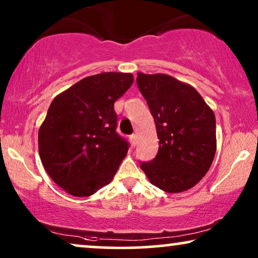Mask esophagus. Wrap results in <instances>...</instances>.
Instances as JSON below:
<instances>
[{
	"label": "esophagus",
	"mask_w": 258,
	"mask_h": 258,
	"mask_svg": "<svg viewBox=\"0 0 258 258\" xmlns=\"http://www.w3.org/2000/svg\"><path fill=\"white\" fill-rule=\"evenodd\" d=\"M130 141H132V143L135 146V144L137 143V135L136 134H133V135H130Z\"/></svg>",
	"instance_id": "obj_1"
}]
</instances>
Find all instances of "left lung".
Wrapping results in <instances>:
<instances>
[{
    "mask_svg": "<svg viewBox=\"0 0 258 258\" xmlns=\"http://www.w3.org/2000/svg\"><path fill=\"white\" fill-rule=\"evenodd\" d=\"M157 130L158 151L141 162L151 184L163 191H185L199 183L216 153V119L195 88L165 74H137Z\"/></svg>",
    "mask_w": 258,
    "mask_h": 258,
    "instance_id": "left-lung-1",
    "label": "left lung"
}]
</instances>
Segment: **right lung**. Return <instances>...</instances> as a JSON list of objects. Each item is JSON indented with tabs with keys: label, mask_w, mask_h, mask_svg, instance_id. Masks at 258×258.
<instances>
[{
	"label": "right lung",
	"mask_w": 258,
	"mask_h": 258,
	"mask_svg": "<svg viewBox=\"0 0 258 258\" xmlns=\"http://www.w3.org/2000/svg\"><path fill=\"white\" fill-rule=\"evenodd\" d=\"M133 82L132 74L102 73L52 100L38 132V151L48 175L70 195H93L118 170L129 143L116 132L114 103Z\"/></svg>",
	"instance_id": "1"
}]
</instances>
